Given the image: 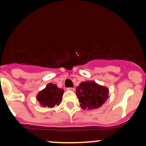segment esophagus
<instances>
[{
  "instance_id": "esophagus-1",
  "label": "esophagus",
  "mask_w": 146,
  "mask_h": 146,
  "mask_svg": "<svg viewBox=\"0 0 146 146\" xmlns=\"http://www.w3.org/2000/svg\"><path fill=\"white\" fill-rule=\"evenodd\" d=\"M67 90H71V91H74L75 88H71V87H69V88H67Z\"/></svg>"
}]
</instances>
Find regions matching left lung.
<instances>
[{"label": "left lung", "mask_w": 146, "mask_h": 146, "mask_svg": "<svg viewBox=\"0 0 146 146\" xmlns=\"http://www.w3.org/2000/svg\"><path fill=\"white\" fill-rule=\"evenodd\" d=\"M76 95L83 109H96L101 107L108 99V89L94 81L83 82L77 87Z\"/></svg>", "instance_id": "left-lung-1"}]
</instances>
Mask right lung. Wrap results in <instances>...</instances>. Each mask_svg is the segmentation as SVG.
I'll list each match as a JSON object with an SVG mask.
<instances>
[{"instance_id": "add662e5", "label": "right lung", "mask_w": 146, "mask_h": 146, "mask_svg": "<svg viewBox=\"0 0 146 146\" xmlns=\"http://www.w3.org/2000/svg\"><path fill=\"white\" fill-rule=\"evenodd\" d=\"M63 93V89L58 88L56 84L49 83L46 88L38 93L36 99L42 106L53 108L55 106L60 104Z\"/></svg>"}]
</instances>
